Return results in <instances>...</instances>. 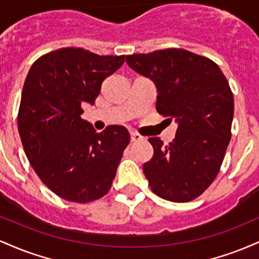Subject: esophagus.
<instances>
[{"mask_svg": "<svg viewBox=\"0 0 259 259\" xmlns=\"http://www.w3.org/2000/svg\"><path fill=\"white\" fill-rule=\"evenodd\" d=\"M130 136H132V141L133 142H138V141H142L145 138L142 135H140L139 133H130Z\"/></svg>", "mask_w": 259, "mask_h": 259, "instance_id": "34e87169", "label": "esophagus"}]
</instances>
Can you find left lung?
<instances>
[{"mask_svg":"<svg viewBox=\"0 0 259 259\" xmlns=\"http://www.w3.org/2000/svg\"><path fill=\"white\" fill-rule=\"evenodd\" d=\"M126 63L153 80L157 112L178 123L168 145L148 139L153 146L144 164L148 185L164 200H195L218 175L231 139L234 96L227 78L212 59L183 49L129 55Z\"/></svg>","mask_w":259,"mask_h":259,"instance_id":"1","label":"left lung"}]
</instances>
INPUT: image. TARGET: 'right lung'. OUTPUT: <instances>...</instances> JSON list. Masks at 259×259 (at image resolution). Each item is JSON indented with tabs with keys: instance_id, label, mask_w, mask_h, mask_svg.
I'll list each match as a JSON object with an SVG mask.
<instances>
[{
	"instance_id": "add662e5",
	"label": "right lung",
	"mask_w": 259,
	"mask_h": 259,
	"mask_svg": "<svg viewBox=\"0 0 259 259\" xmlns=\"http://www.w3.org/2000/svg\"><path fill=\"white\" fill-rule=\"evenodd\" d=\"M124 61V55L64 47L37 58L26 75L18 112L20 140L38 178L61 198L89 203L111 189L129 132L112 125L97 133L81 114L82 105H94L103 80Z\"/></svg>"
}]
</instances>
